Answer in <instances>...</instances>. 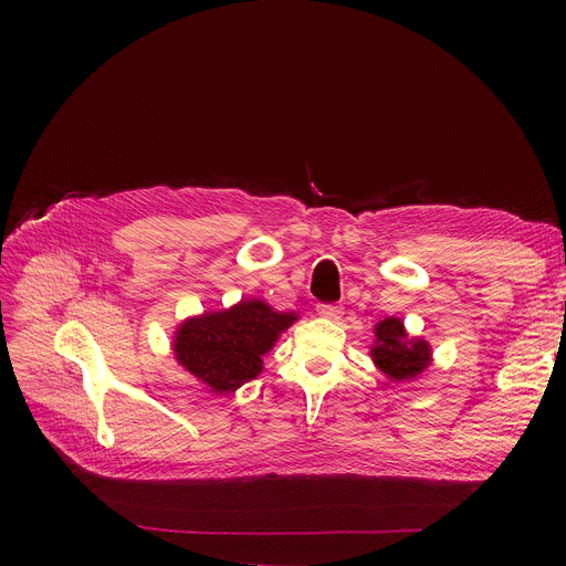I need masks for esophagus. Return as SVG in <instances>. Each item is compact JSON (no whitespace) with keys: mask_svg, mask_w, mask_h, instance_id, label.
Wrapping results in <instances>:
<instances>
[{"mask_svg":"<svg viewBox=\"0 0 566 566\" xmlns=\"http://www.w3.org/2000/svg\"><path fill=\"white\" fill-rule=\"evenodd\" d=\"M316 314L321 318H328V321H339L344 310L339 305H316Z\"/></svg>","mask_w":566,"mask_h":566,"instance_id":"34e87169","label":"esophagus"}]
</instances>
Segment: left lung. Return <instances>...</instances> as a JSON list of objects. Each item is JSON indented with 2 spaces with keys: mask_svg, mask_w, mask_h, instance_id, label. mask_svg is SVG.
Segmentation results:
<instances>
[{
  "mask_svg": "<svg viewBox=\"0 0 566 566\" xmlns=\"http://www.w3.org/2000/svg\"><path fill=\"white\" fill-rule=\"evenodd\" d=\"M371 360L392 382H408L418 378L431 363V344L422 337H410L401 318L388 316L374 325Z\"/></svg>",
  "mask_w": 566,
  "mask_h": 566,
  "instance_id": "obj_1",
  "label": "left lung"
}]
</instances>
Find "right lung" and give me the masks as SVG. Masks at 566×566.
Returning a JSON list of instances; mask_svg holds the SVG:
<instances>
[{"mask_svg":"<svg viewBox=\"0 0 566 566\" xmlns=\"http://www.w3.org/2000/svg\"><path fill=\"white\" fill-rule=\"evenodd\" d=\"M295 321V312H277L259 298L203 312L178 323L171 339L174 360L208 392L222 397L263 371V355Z\"/></svg>","mask_w":566,"mask_h":566,"instance_id":"1","label":"right lung"}]
</instances>
